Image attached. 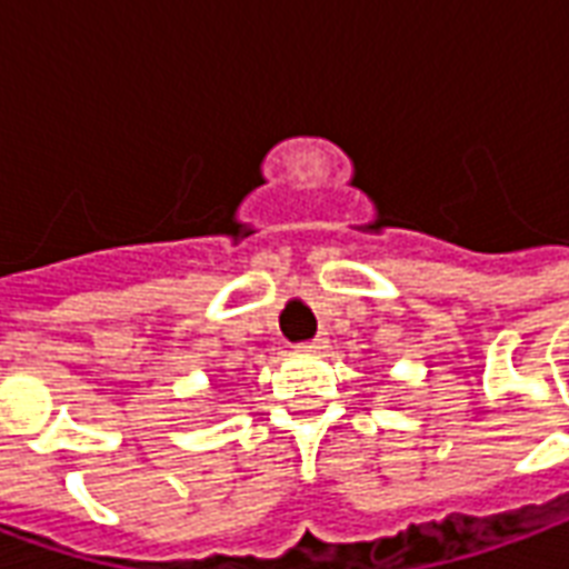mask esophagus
I'll list each match as a JSON object with an SVG mask.
<instances>
[{"instance_id": "1", "label": "esophagus", "mask_w": 569, "mask_h": 569, "mask_svg": "<svg viewBox=\"0 0 569 569\" xmlns=\"http://www.w3.org/2000/svg\"><path fill=\"white\" fill-rule=\"evenodd\" d=\"M328 347L326 338H317V340H307V343H298V352H322Z\"/></svg>"}]
</instances>
